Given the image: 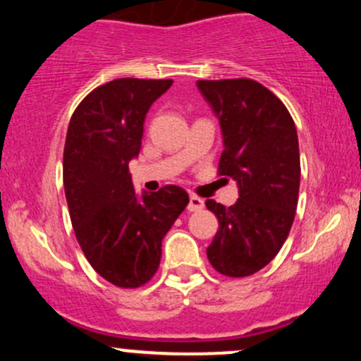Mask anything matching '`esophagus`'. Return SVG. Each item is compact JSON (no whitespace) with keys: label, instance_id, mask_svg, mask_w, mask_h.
Here are the masks:
<instances>
[{"label":"esophagus","instance_id":"obj_1","mask_svg":"<svg viewBox=\"0 0 361 361\" xmlns=\"http://www.w3.org/2000/svg\"><path fill=\"white\" fill-rule=\"evenodd\" d=\"M202 207H204V201H202L201 197L197 196H190L189 197V204H188V209L190 211V213H194V211H201Z\"/></svg>","mask_w":361,"mask_h":361}]
</instances>
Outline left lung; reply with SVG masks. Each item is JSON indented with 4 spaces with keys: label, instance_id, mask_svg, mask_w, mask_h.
I'll return each instance as SVG.
<instances>
[{
    "label": "left lung",
    "instance_id": "left-lung-1",
    "mask_svg": "<svg viewBox=\"0 0 361 361\" xmlns=\"http://www.w3.org/2000/svg\"><path fill=\"white\" fill-rule=\"evenodd\" d=\"M223 131L219 176L238 184L230 207L207 199L219 221L209 264L226 277H248L281 252L289 236L300 184L299 140L283 103L253 79L197 80Z\"/></svg>",
    "mask_w": 361,
    "mask_h": 361
}]
</instances>
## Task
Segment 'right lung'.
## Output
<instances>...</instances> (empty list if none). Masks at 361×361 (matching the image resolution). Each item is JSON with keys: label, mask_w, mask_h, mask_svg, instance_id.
Masks as SVG:
<instances>
[{"label": "right lung", "mask_w": 361, "mask_h": 361, "mask_svg": "<svg viewBox=\"0 0 361 361\" xmlns=\"http://www.w3.org/2000/svg\"><path fill=\"white\" fill-rule=\"evenodd\" d=\"M172 79L123 78L96 87L72 114L63 147V189L75 238L92 269L123 289L154 277L162 240L189 204L179 185L135 194L128 164L143 121Z\"/></svg>", "instance_id": "right-lung-1"}]
</instances>
